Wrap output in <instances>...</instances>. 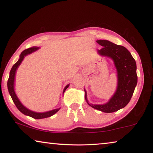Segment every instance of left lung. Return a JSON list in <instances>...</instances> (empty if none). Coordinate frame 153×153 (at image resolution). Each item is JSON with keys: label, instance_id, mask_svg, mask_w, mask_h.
Listing matches in <instances>:
<instances>
[{"label": "left lung", "instance_id": "1", "mask_svg": "<svg viewBox=\"0 0 153 153\" xmlns=\"http://www.w3.org/2000/svg\"><path fill=\"white\" fill-rule=\"evenodd\" d=\"M97 42L102 46L98 53L102 56H108L114 61L117 72V88L108 102L104 105L90 104L84 90L85 98L88 104L95 109L105 113H113L125 107L131 100L138 82L136 63L131 53L124 46L105 40Z\"/></svg>", "mask_w": 153, "mask_h": 153}]
</instances>
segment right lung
I'll list each match as a JSON object with an SVG mask.
<instances>
[{
  "mask_svg": "<svg viewBox=\"0 0 153 153\" xmlns=\"http://www.w3.org/2000/svg\"><path fill=\"white\" fill-rule=\"evenodd\" d=\"M38 48H39L36 47V46H33V47L25 49V50H24L22 53H21L19 59L17 61L16 63H15L13 65V66L12 67L11 71H10L9 79H8V82H7V87H8L9 92L10 95H11L13 101L15 106H16L17 108L21 111V112L25 115L30 116V117H33L34 119H43V118L49 117H51V116L53 115L54 114H55L59 109H60V108H56V109L47 111V112H45V113H36V112H34V111L29 110L28 108L25 107L21 103L19 98H17L14 90L15 76V73H16V70L17 69L18 67L19 66V65L21 63H22L23 59H24L25 56L29 55V54H31L32 53H33V52L37 51ZM69 85L68 84L67 86H65V88L63 90V93L65 92V91L67 88L69 87Z\"/></svg>",
  "mask_w": 153,
  "mask_h": 153,
  "instance_id": "obj_1",
  "label": "right lung"
}]
</instances>
